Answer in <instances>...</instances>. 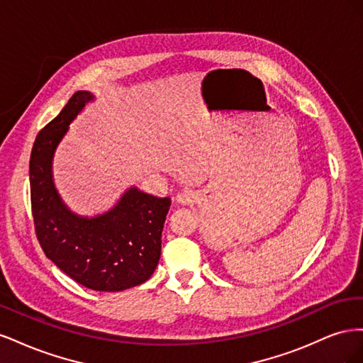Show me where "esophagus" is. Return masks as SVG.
Returning a JSON list of instances; mask_svg holds the SVG:
<instances>
[{
	"label": "esophagus",
	"instance_id": "obj_1",
	"mask_svg": "<svg viewBox=\"0 0 363 363\" xmlns=\"http://www.w3.org/2000/svg\"><path fill=\"white\" fill-rule=\"evenodd\" d=\"M177 201L180 204H194L196 201V194L194 191H183L177 195Z\"/></svg>",
	"mask_w": 363,
	"mask_h": 363
}]
</instances>
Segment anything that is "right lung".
<instances>
[{
    "label": "right lung",
    "mask_w": 363,
    "mask_h": 363,
    "mask_svg": "<svg viewBox=\"0 0 363 363\" xmlns=\"http://www.w3.org/2000/svg\"><path fill=\"white\" fill-rule=\"evenodd\" d=\"M92 100L75 92L36 136L30 156V195L39 244L56 265L84 288L118 292L147 281L162 248L169 196L128 189L111 212L95 218L71 213L54 188L51 160L71 121Z\"/></svg>",
    "instance_id": "obj_1"
}]
</instances>
